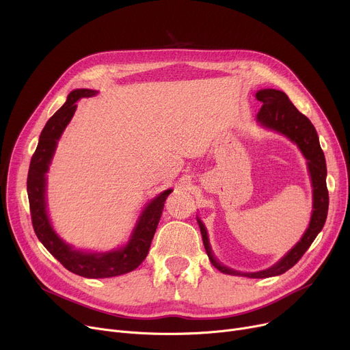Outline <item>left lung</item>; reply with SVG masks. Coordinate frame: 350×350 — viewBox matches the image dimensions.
I'll use <instances>...</instances> for the list:
<instances>
[{
	"mask_svg": "<svg viewBox=\"0 0 350 350\" xmlns=\"http://www.w3.org/2000/svg\"><path fill=\"white\" fill-rule=\"evenodd\" d=\"M255 98L262 103L258 115H256V120H258V123L267 129H271V131H275L286 136L291 142H293L299 147V150L306 159L308 170L312 181V189H314L312 190V196H314L312 197V200H314V207L312 208L314 210H312L309 227L302 235L301 241L277 264H273L272 267L258 272H240V271L231 269L217 261L210 247L207 230L198 217H197V223L201 231V237H203V244L207 251L208 258L218 271L228 275H240V277H247V278H269V277H277V275H281L286 272L289 268H292L302 258V255L306 252L310 244L314 243L317 235L321 232L326 221L327 207H329V194L326 187L325 154L321 149L319 137L314 124H312L310 120L292 105L289 98L281 90L261 89L256 92Z\"/></svg>",
	"mask_w": 350,
	"mask_h": 350,
	"instance_id": "obj_1",
	"label": "left lung"
}]
</instances>
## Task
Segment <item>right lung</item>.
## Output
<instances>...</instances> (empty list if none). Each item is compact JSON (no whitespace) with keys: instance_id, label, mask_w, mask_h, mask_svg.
Segmentation results:
<instances>
[{"instance_id":"obj_1","label":"right lung","mask_w":350,"mask_h":350,"mask_svg":"<svg viewBox=\"0 0 350 350\" xmlns=\"http://www.w3.org/2000/svg\"><path fill=\"white\" fill-rule=\"evenodd\" d=\"M98 94L92 89H75L68 95L64 106L53 113L41 132L38 146L31 159L27 191L33 231L44 247L68 271L85 278H110L136 269L147 256L156 228L163 213L164 201L172 189L160 193L147 204L140 214L129 243L109 252H85L73 250L53 231L46 213V177L51 160L57 149L58 140L77 110L81 98H90Z\"/></svg>"}]
</instances>
